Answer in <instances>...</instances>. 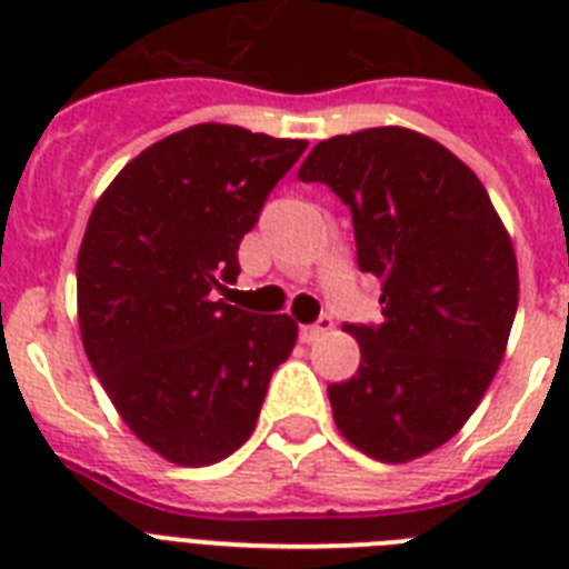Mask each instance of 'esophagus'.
Returning a JSON list of instances; mask_svg holds the SVG:
<instances>
[{
    "label": "esophagus",
    "mask_w": 569,
    "mask_h": 569,
    "mask_svg": "<svg viewBox=\"0 0 569 569\" xmlns=\"http://www.w3.org/2000/svg\"><path fill=\"white\" fill-rule=\"evenodd\" d=\"M330 328H333V319H330V316H321V319L316 321V325H303V328H301V339H303V342H316V339L325 337V333H328Z\"/></svg>",
    "instance_id": "1"
}]
</instances>
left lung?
<instances>
[{
    "instance_id": "obj_1",
    "label": "left lung",
    "mask_w": 569,
    "mask_h": 569,
    "mask_svg": "<svg viewBox=\"0 0 569 569\" xmlns=\"http://www.w3.org/2000/svg\"><path fill=\"white\" fill-rule=\"evenodd\" d=\"M298 180L351 209L357 262L380 280L383 321L348 325L360 369L328 387L333 422L369 458H422L467 425L502 363L520 301L511 236L476 173L413 129L319 141Z\"/></svg>"
}]
</instances>
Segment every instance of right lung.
<instances>
[{"label":"right lung","mask_w":569,"mask_h":569,"mask_svg":"<svg viewBox=\"0 0 569 569\" xmlns=\"http://www.w3.org/2000/svg\"><path fill=\"white\" fill-rule=\"evenodd\" d=\"M307 141L197 123L138 153L93 206L76 259L84 355L129 431L180 467H209L257 428L292 316H253L218 289L239 241Z\"/></svg>","instance_id":"add662e5"}]
</instances>
